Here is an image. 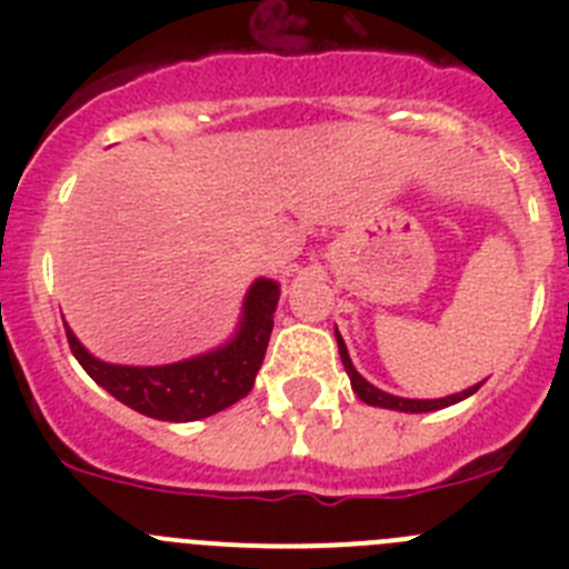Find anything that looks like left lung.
<instances>
[{
  "instance_id": "8db88e82",
  "label": "left lung",
  "mask_w": 569,
  "mask_h": 569,
  "mask_svg": "<svg viewBox=\"0 0 569 569\" xmlns=\"http://www.w3.org/2000/svg\"><path fill=\"white\" fill-rule=\"evenodd\" d=\"M336 341H339L341 365H345L347 376H350V387H353V393L359 396V399L365 401V405H370V407H385V410H399V413H433V410H441V407L459 405V401H465L467 396H472L481 387V381H479V385L467 387V390H461V393L445 396V399H405V396L385 393V390H379V387H376V385H370V381H367L365 376H361L359 370H356L353 361H350V353H347V345H345V339H341L339 330H336Z\"/></svg>"
}]
</instances>
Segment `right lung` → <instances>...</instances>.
Wrapping results in <instances>:
<instances>
[{"label": "right lung", "mask_w": 569, "mask_h": 569, "mask_svg": "<svg viewBox=\"0 0 569 569\" xmlns=\"http://www.w3.org/2000/svg\"><path fill=\"white\" fill-rule=\"evenodd\" d=\"M279 293V281L256 279L241 301L236 333L208 353L173 365H110L88 353L68 325L64 333L84 373L130 410L159 421H199L250 393L268 350Z\"/></svg>", "instance_id": "add662e5"}]
</instances>
